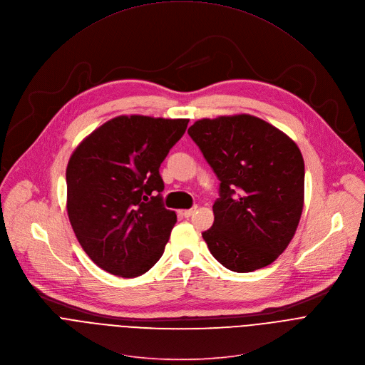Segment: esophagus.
<instances>
[{
    "label": "esophagus",
    "instance_id": "1",
    "mask_svg": "<svg viewBox=\"0 0 365 365\" xmlns=\"http://www.w3.org/2000/svg\"><path fill=\"white\" fill-rule=\"evenodd\" d=\"M195 210H196V209H183V210H179V215H182L183 217H189V216L193 215Z\"/></svg>",
    "mask_w": 365,
    "mask_h": 365
}]
</instances>
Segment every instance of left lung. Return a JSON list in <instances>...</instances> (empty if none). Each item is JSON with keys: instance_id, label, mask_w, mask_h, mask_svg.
Segmentation results:
<instances>
[{"instance_id": "left-lung-1", "label": "left lung", "mask_w": 365, "mask_h": 365, "mask_svg": "<svg viewBox=\"0 0 365 365\" xmlns=\"http://www.w3.org/2000/svg\"><path fill=\"white\" fill-rule=\"evenodd\" d=\"M189 136L212 166L220 197L202 233L233 272L271 265L292 240L304 207V159L297 143L251 114L200 118Z\"/></svg>"}]
</instances>
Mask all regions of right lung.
Here are the masks:
<instances>
[{
	"label": "right lung",
	"mask_w": 365,
	"mask_h": 365,
	"mask_svg": "<svg viewBox=\"0 0 365 365\" xmlns=\"http://www.w3.org/2000/svg\"><path fill=\"white\" fill-rule=\"evenodd\" d=\"M187 123V118L117 115L70 156L67 215L78 244L106 272L136 278L163 255L176 213L162 205L159 168Z\"/></svg>",
	"instance_id": "right-lung-1"
}]
</instances>
